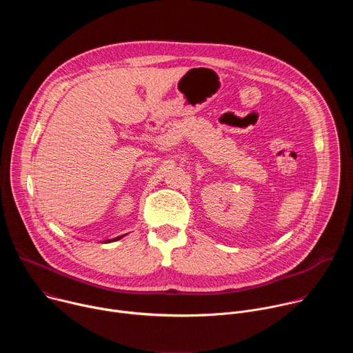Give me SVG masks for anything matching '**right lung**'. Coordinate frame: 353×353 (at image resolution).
Returning <instances> with one entry per match:
<instances>
[{
    "instance_id": "obj_1",
    "label": "right lung",
    "mask_w": 353,
    "mask_h": 353,
    "mask_svg": "<svg viewBox=\"0 0 353 353\" xmlns=\"http://www.w3.org/2000/svg\"><path fill=\"white\" fill-rule=\"evenodd\" d=\"M127 234V233H125ZM125 234H121V236H117V237H114V239H108V240H105L103 243H112V241H117V240H120V239H123Z\"/></svg>"
}]
</instances>
